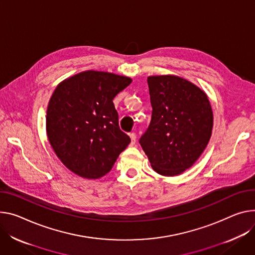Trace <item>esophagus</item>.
Here are the masks:
<instances>
[{"instance_id":"esophagus-1","label":"esophagus","mask_w":255,"mask_h":255,"mask_svg":"<svg viewBox=\"0 0 255 255\" xmlns=\"http://www.w3.org/2000/svg\"><path fill=\"white\" fill-rule=\"evenodd\" d=\"M129 136H130V138H131V144L133 145V144L135 143V141H136V134H135L134 132H132V133L129 134Z\"/></svg>"}]
</instances>
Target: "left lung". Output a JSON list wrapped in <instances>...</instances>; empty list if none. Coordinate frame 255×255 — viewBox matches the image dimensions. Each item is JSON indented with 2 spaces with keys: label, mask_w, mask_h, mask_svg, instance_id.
<instances>
[{
  "label": "left lung",
  "mask_w": 255,
  "mask_h": 255,
  "mask_svg": "<svg viewBox=\"0 0 255 255\" xmlns=\"http://www.w3.org/2000/svg\"><path fill=\"white\" fill-rule=\"evenodd\" d=\"M151 121L139 143L151 168L177 176L194 165L211 139L214 114L205 92L176 75L148 76Z\"/></svg>",
  "instance_id": "obj_1"
}]
</instances>
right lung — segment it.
<instances>
[{
    "label": "right lung",
    "instance_id": "add662e5",
    "mask_svg": "<svg viewBox=\"0 0 255 255\" xmlns=\"http://www.w3.org/2000/svg\"><path fill=\"white\" fill-rule=\"evenodd\" d=\"M132 79L87 70L60 82L50 99L45 129L63 165L84 179L108 174L130 137L119 128L114 98Z\"/></svg>",
    "mask_w": 255,
    "mask_h": 255
}]
</instances>
